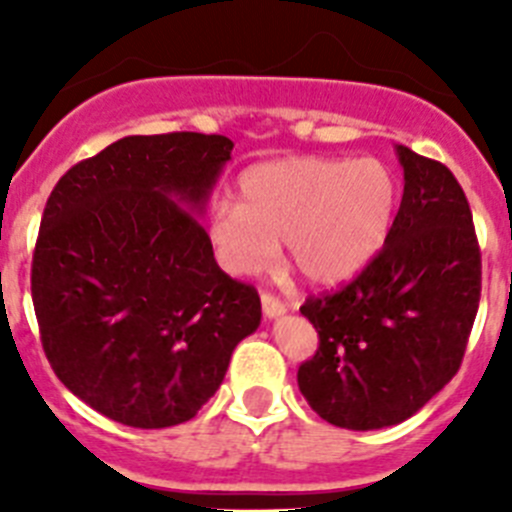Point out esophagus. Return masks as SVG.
Masks as SVG:
<instances>
[{
  "instance_id": "1",
  "label": "esophagus",
  "mask_w": 512,
  "mask_h": 512,
  "mask_svg": "<svg viewBox=\"0 0 512 512\" xmlns=\"http://www.w3.org/2000/svg\"><path fill=\"white\" fill-rule=\"evenodd\" d=\"M261 307H264V315L269 320L282 318L284 312H287V305H284V302L279 300V297L269 295V292H266V295H261Z\"/></svg>"
}]
</instances>
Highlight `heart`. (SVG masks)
I'll use <instances>...</instances> for the list:
<instances>
[{
    "instance_id": "heart-1",
    "label": "heart",
    "mask_w": 512,
    "mask_h": 512,
    "mask_svg": "<svg viewBox=\"0 0 512 512\" xmlns=\"http://www.w3.org/2000/svg\"><path fill=\"white\" fill-rule=\"evenodd\" d=\"M400 184L379 158L295 156L248 169L238 202L217 200L207 238L235 277L264 274L287 243L312 284H338L377 256L390 235Z\"/></svg>"
}]
</instances>
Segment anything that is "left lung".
<instances>
[{"label":"left lung","instance_id":"8db88e82","mask_svg":"<svg viewBox=\"0 0 512 512\" xmlns=\"http://www.w3.org/2000/svg\"><path fill=\"white\" fill-rule=\"evenodd\" d=\"M405 189L382 251L338 292L300 312L320 346L297 384L310 408L348 431L418 413L459 372L479 307L482 256L456 176L397 146Z\"/></svg>","mask_w":512,"mask_h":512}]
</instances>
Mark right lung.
<instances>
[{
	"label": "right lung",
	"instance_id": "obj_1",
	"mask_svg": "<svg viewBox=\"0 0 512 512\" xmlns=\"http://www.w3.org/2000/svg\"><path fill=\"white\" fill-rule=\"evenodd\" d=\"M230 151L225 135H128L45 202L30 279L40 341L56 377L110 420L194 418L259 328V292L217 266L197 220Z\"/></svg>",
	"mask_w": 512,
	"mask_h": 512
}]
</instances>
